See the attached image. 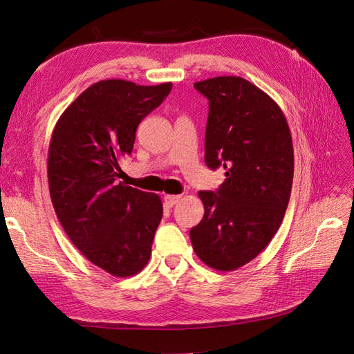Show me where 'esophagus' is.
I'll return each instance as SVG.
<instances>
[{
    "label": "esophagus",
    "mask_w": 354,
    "mask_h": 354,
    "mask_svg": "<svg viewBox=\"0 0 354 354\" xmlns=\"http://www.w3.org/2000/svg\"><path fill=\"white\" fill-rule=\"evenodd\" d=\"M181 196H178V194H165L164 196V202L167 206H173L176 205L178 201H180Z\"/></svg>",
    "instance_id": "esophagus-1"
}]
</instances>
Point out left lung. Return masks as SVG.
Returning a JSON list of instances; mask_svg holds the SVG:
<instances>
[{"mask_svg":"<svg viewBox=\"0 0 354 354\" xmlns=\"http://www.w3.org/2000/svg\"><path fill=\"white\" fill-rule=\"evenodd\" d=\"M209 101L205 162L224 167L215 193L199 192L205 214L190 230L198 258L218 271H234L272 240L290 201L295 173L291 133L281 108L237 76L193 84Z\"/></svg>","mask_w":354,"mask_h":354,"instance_id":"obj_1","label":"left lung"}]
</instances>
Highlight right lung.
<instances>
[{
    "label": "right lung",
    "mask_w": 354,
    "mask_h": 354,
    "mask_svg": "<svg viewBox=\"0 0 354 354\" xmlns=\"http://www.w3.org/2000/svg\"><path fill=\"white\" fill-rule=\"evenodd\" d=\"M173 83H93L61 114L48 149V185L61 225L86 259L114 277L140 272L151 258L162 202L117 183L140 121Z\"/></svg>",
    "instance_id": "1"
}]
</instances>
